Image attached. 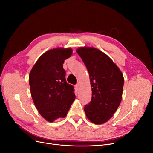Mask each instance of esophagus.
<instances>
[{
  "label": "esophagus",
  "mask_w": 153,
  "mask_h": 153,
  "mask_svg": "<svg viewBox=\"0 0 153 153\" xmlns=\"http://www.w3.org/2000/svg\"><path fill=\"white\" fill-rule=\"evenodd\" d=\"M79 87H80V84H79V83H78L77 84L75 85V89L76 90H78V89H79Z\"/></svg>",
  "instance_id": "1"
}]
</instances>
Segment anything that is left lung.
<instances>
[{"instance_id":"1","label":"left lung","mask_w":153,"mask_h":153,"mask_svg":"<svg viewBox=\"0 0 153 153\" xmlns=\"http://www.w3.org/2000/svg\"><path fill=\"white\" fill-rule=\"evenodd\" d=\"M89 74L92 98L85 105L87 119L96 124L108 121L121 103L124 77L108 55L92 47L76 50Z\"/></svg>"}]
</instances>
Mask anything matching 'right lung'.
Returning <instances> with one entry per match:
<instances>
[{"instance_id":"obj_1","label":"right lung","mask_w":153,"mask_h":153,"mask_svg":"<svg viewBox=\"0 0 153 153\" xmlns=\"http://www.w3.org/2000/svg\"><path fill=\"white\" fill-rule=\"evenodd\" d=\"M71 48H57L43 53L29 74L30 94L38 112L53 122L64 118L75 99L74 87L66 81L63 63L71 57Z\"/></svg>"}]
</instances>
